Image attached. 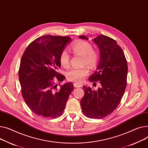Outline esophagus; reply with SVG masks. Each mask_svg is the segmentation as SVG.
I'll return each mask as SVG.
<instances>
[{"instance_id": "esophagus-1", "label": "esophagus", "mask_w": 148, "mask_h": 148, "mask_svg": "<svg viewBox=\"0 0 148 148\" xmlns=\"http://www.w3.org/2000/svg\"><path fill=\"white\" fill-rule=\"evenodd\" d=\"M73 86H75V88H79L81 86V85L79 84H77V83H74Z\"/></svg>"}]
</instances>
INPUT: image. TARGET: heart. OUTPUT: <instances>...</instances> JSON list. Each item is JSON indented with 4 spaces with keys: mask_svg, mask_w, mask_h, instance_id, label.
<instances>
[{
    "mask_svg": "<svg viewBox=\"0 0 148 148\" xmlns=\"http://www.w3.org/2000/svg\"><path fill=\"white\" fill-rule=\"evenodd\" d=\"M71 49L74 54L82 56V64H87L91 68H95L99 63L100 56L98 52L92 49L91 43L87 41L79 40L73 42ZM60 64L64 67L70 64V55L67 50L63 49L59 56ZM89 73V69L86 67L80 69H72L66 73V78L69 81L76 83L82 82Z\"/></svg>",
    "mask_w": 148,
    "mask_h": 148,
    "instance_id": "b5f03b06",
    "label": "heart"
}]
</instances>
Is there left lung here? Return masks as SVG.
I'll return each mask as SVG.
<instances>
[{
	"label": "left lung",
	"mask_w": 148,
	"mask_h": 148,
	"mask_svg": "<svg viewBox=\"0 0 148 148\" xmlns=\"http://www.w3.org/2000/svg\"><path fill=\"white\" fill-rule=\"evenodd\" d=\"M79 37L88 39L85 35ZM93 42L99 47L100 58L89 80L99 81L100 88L95 91L84 86L81 106L86 117L101 119L112 114L120 103L127 86L128 66L122 48L114 39L100 34Z\"/></svg>",
	"instance_id": "1"
}]
</instances>
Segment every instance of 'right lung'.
<instances>
[{
    "label": "right lung",
    "mask_w": 148,
    "mask_h": 148,
    "mask_svg": "<svg viewBox=\"0 0 148 148\" xmlns=\"http://www.w3.org/2000/svg\"><path fill=\"white\" fill-rule=\"evenodd\" d=\"M71 39L45 35L32 42L22 56L18 76L22 96L38 116L55 118L62 115L69 95L74 89L71 82L60 85L65 77L57 72L60 53Z\"/></svg>",
    "instance_id": "obj_1"
}]
</instances>
